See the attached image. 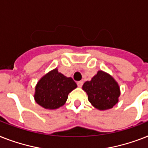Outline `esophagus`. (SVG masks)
Segmentation results:
<instances>
[{
    "instance_id": "esophagus-1",
    "label": "esophagus",
    "mask_w": 148,
    "mask_h": 148,
    "mask_svg": "<svg viewBox=\"0 0 148 148\" xmlns=\"http://www.w3.org/2000/svg\"><path fill=\"white\" fill-rule=\"evenodd\" d=\"M77 84V86H79V87H81V86H82V85H83V84H84V82H83L82 80H80V81H78Z\"/></svg>"
}]
</instances>
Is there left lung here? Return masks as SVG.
<instances>
[{
  "mask_svg": "<svg viewBox=\"0 0 148 148\" xmlns=\"http://www.w3.org/2000/svg\"><path fill=\"white\" fill-rule=\"evenodd\" d=\"M82 88L91 105L99 110L112 109L119 103V85L113 77L103 71H98L91 80L84 84Z\"/></svg>",
  "mask_w": 148,
  "mask_h": 148,
  "instance_id": "obj_1",
  "label": "left lung"
}]
</instances>
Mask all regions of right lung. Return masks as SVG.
<instances>
[{"mask_svg":"<svg viewBox=\"0 0 148 148\" xmlns=\"http://www.w3.org/2000/svg\"><path fill=\"white\" fill-rule=\"evenodd\" d=\"M77 84L55 68L45 74L35 87L34 99L46 109H56L65 104L68 94L77 88Z\"/></svg>","mask_w":148,"mask_h":148,"instance_id":"obj_1","label":"right lung"}]
</instances>
